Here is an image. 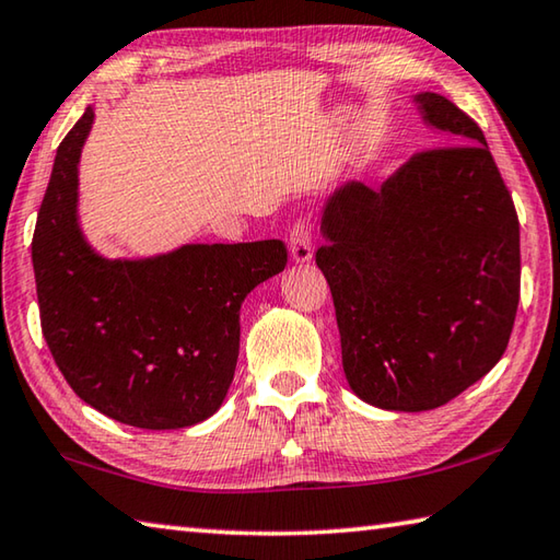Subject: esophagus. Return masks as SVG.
I'll use <instances>...</instances> for the list:
<instances>
[{
	"mask_svg": "<svg viewBox=\"0 0 560 560\" xmlns=\"http://www.w3.org/2000/svg\"><path fill=\"white\" fill-rule=\"evenodd\" d=\"M290 255L295 262H307L312 258V221L307 215L295 221L290 231Z\"/></svg>",
	"mask_w": 560,
	"mask_h": 560,
	"instance_id": "esophagus-1",
	"label": "esophagus"
}]
</instances>
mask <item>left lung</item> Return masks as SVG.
I'll return each mask as SVG.
<instances>
[{"mask_svg":"<svg viewBox=\"0 0 560 560\" xmlns=\"http://www.w3.org/2000/svg\"><path fill=\"white\" fill-rule=\"evenodd\" d=\"M416 101L455 142L413 154L381 189L341 186L315 253L349 386L404 413L445 406L502 359L522 290L518 215L482 130L443 95Z\"/></svg>","mask_w":560,"mask_h":560,"instance_id":"8db88e82","label":"left lung"}]
</instances>
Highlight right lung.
Listing matches in <instances>:
<instances>
[{"mask_svg": "<svg viewBox=\"0 0 560 560\" xmlns=\"http://www.w3.org/2000/svg\"><path fill=\"white\" fill-rule=\"evenodd\" d=\"M88 107L58 144L32 260L42 331L68 386L117 423L176 430L223 404L241 341V302L285 270V243L184 245L150 260H105L75 219Z\"/></svg>", "mask_w": 560, "mask_h": 560, "instance_id": "1", "label": "right lung"}]
</instances>
